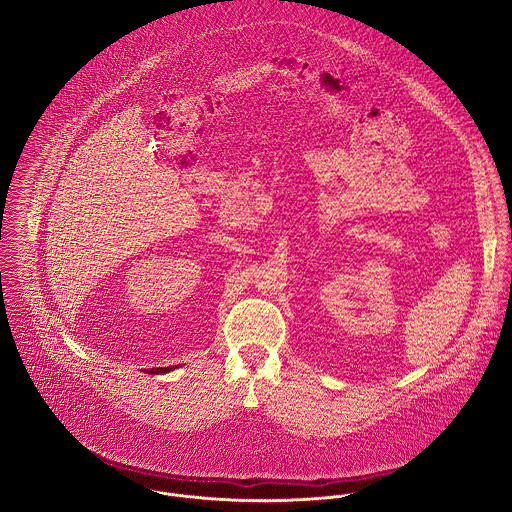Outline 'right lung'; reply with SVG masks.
Segmentation results:
<instances>
[{"label":"right lung","instance_id":"right-lung-1","mask_svg":"<svg viewBox=\"0 0 512 512\" xmlns=\"http://www.w3.org/2000/svg\"><path fill=\"white\" fill-rule=\"evenodd\" d=\"M169 370H173L171 366L169 368H151V370H147L149 374H161V372H169Z\"/></svg>","mask_w":512,"mask_h":512}]
</instances>
